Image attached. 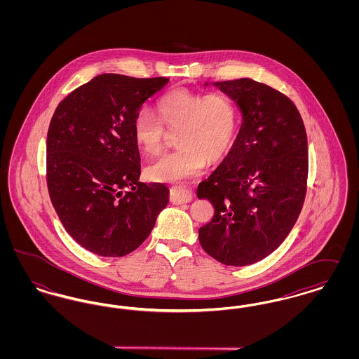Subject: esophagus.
<instances>
[{"label":"esophagus","mask_w":359,"mask_h":359,"mask_svg":"<svg viewBox=\"0 0 359 359\" xmlns=\"http://www.w3.org/2000/svg\"><path fill=\"white\" fill-rule=\"evenodd\" d=\"M171 199L173 203L180 205V203H188L192 201V192L187 189H179V188H172Z\"/></svg>","instance_id":"esophagus-1"}]
</instances>
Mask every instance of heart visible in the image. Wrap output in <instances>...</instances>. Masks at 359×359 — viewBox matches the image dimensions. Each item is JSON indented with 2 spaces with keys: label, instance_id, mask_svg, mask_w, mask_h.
I'll list each match as a JSON object with an SVG mask.
<instances>
[{
  "label": "heart",
  "instance_id": "b5f03b06",
  "mask_svg": "<svg viewBox=\"0 0 359 359\" xmlns=\"http://www.w3.org/2000/svg\"><path fill=\"white\" fill-rule=\"evenodd\" d=\"M156 117L147 110L137 113L133 137L147 154H157L167 132H176L177 149L161 156L147 168L152 182L179 184L198 176L205 161L212 164L229 151L237 128V107L222 93L201 95L173 90L154 104Z\"/></svg>",
  "mask_w": 359,
  "mask_h": 359
}]
</instances>
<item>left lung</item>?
<instances>
[{
  "instance_id": "left-lung-1",
  "label": "left lung",
  "mask_w": 359,
  "mask_h": 359,
  "mask_svg": "<svg viewBox=\"0 0 359 359\" xmlns=\"http://www.w3.org/2000/svg\"><path fill=\"white\" fill-rule=\"evenodd\" d=\"M211 85L237 103L242 125L230 152L198 186V198L214 205L199 242L224 265L245 266L274 252L299 218L307 133L294 103L272 87L249 78Z\"/></svg>"
}]
</instances>
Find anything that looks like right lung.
Returning a JSON list of instances; mask_svg holds the SVG:
<instances>
[{
	"mask_svg": "<svg viewBox=\"0 0 359 359\" xmlns=\"http://www.w3.org/2000/svg\"><path fill=\"white\" fill-rule=\"evenodd\" d=\"M170 82L101 74L57 104L47 135V184L69 236L94 255L137 249L170 202L161 183H141L133 121Z\"/></svg>",
	"mask_w": 359,
	"mask_h": 359,
	"instance_id": "obj_1",
	"label": "right lung"
}]
</instances>
